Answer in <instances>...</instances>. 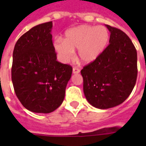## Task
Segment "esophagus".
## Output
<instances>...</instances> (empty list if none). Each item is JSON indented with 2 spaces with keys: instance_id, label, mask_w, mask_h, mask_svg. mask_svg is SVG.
Listing matches in <instances>:
<instances>
[{
  "instance_id": "esophagus-1",
  "label": "esophagus",
  "mask_w": 146,
  "mask_h": 146,
  "mask_svg": "<svg viewBox=\"0 0 146 146\" xmlns=\"http://www.w3.org/2000/svg\"><path fill=\"white\" fill-rule=\"evenodd\" d=\"M80 72V69L77 68V67H73V73H79Z\"/></svg>"
}]
</instances>
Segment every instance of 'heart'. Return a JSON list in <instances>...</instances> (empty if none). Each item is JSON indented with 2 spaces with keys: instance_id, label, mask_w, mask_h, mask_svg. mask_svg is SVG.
I'll return each instance as SVG.
<instances>
[{
  "instance_id": "b5f03b06",
  "label": "heart",
  "mask_w": 146,
  "mask_h": 146,
  "mask_svg": "<svg viewBox=\"0 0 146 146\" xmlns=\"http://www.w3.org/2000/svg\"><path fill=\"white\" fill-rule=\"evenodd\" d=\"M110 40V33L104 26L81 25L66 32L64 41L55 40L54 48L60 59L68 61L73 57V50L78 49V58L82 64L95 61Z\"/></svg>"
}]
</instances>
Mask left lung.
Masks as SVG:
<instances>
[{"label":"left lung","mask_w":146,"mask_h":146,"mask_svg":"<svg viewBox=\"0 0 146 146\" xmlns=\"http://www.w3.org/2000/svg\"><path fill=\"white\" fill-rule=\"evenodd\" d=\"M111 33L108 46L83 67V91L95 108L108 109L122 104L131 94L137 78V52L128 35L106 25Z\"/></svg>","instance_id":"8db88e82"}]
</instances>
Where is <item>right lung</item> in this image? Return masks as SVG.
Here are the masks:
<instances>
[{
	"instance_id": "right-lung-1",
	"label": "right lung",
	"mask_w": 146,
	"mask_h": 146,
	"mask_svg": "<svg viewBox=\"0 0 146 146\" xmlns=\"http://www.w3.org/2000/svg\"><path fill=\"white\" fill-rule=\"evenodd\" d=\"M52 22L39 24L19 38L13 52L11 69L15 93L27 110L48 113L60 106L73 72L57 60Z\"/></svg>"
}]
</instances>
